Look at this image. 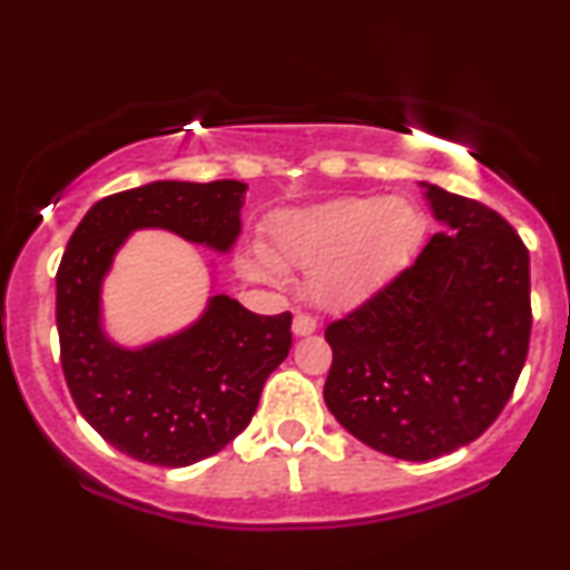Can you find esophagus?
Wrapping results in <instances>:
<instances>
[{
	"mask_svg": "<svg viewBox=\"0 0 570 570\" xmlns=\"http://www.w3.org/2000/svg\"><path fill=\"white\" fill-rule=\"evenodd\" d=\"M318 328V324H315V318H311V315H294L292 321V334L294 337H311V334Z\"/></svg>",
	"mask_w": 570,
	"mask_h": 570,
	"instance_id": "obj_1",
	"label": "esophagus"
}]
</instances>
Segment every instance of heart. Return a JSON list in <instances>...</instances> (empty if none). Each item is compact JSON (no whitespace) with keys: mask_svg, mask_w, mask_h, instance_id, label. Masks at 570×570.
I'll return each mask as SVG.
<instances>
[{"mask_svg":"<svg viewBox=\"0 0 570 570\" xmlns=\"http://www.w3.org/2000/svg\"><path fill=\"white\" fill-rule=\"evenodd\" d=\"M265 249L242 257V271L278 286L281 267L307 273V297L324 311H351L385 289L428 236L424 212L403 196H345L273 217Z\"/></svg>","mask_w":570,"mask_h":570,"instance_id":"1","label":"heart"}]
</instances>
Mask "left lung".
I'll return each instance as SVG.
<instances>
[{"mask_svg": "<svg viewBox=\"0 0 570 570\" xmlns=\"http://www.w3.org/2000/svg\"><path fill=\"white\" fill-rule=\"evenodd\" d=\"M420 188L441 228L414 265L326 326L328 411L361 443L406 462L483 435L531 337L528 249L515 230L481 202Z\"/></svg>", "mask_w": 570, "mask_h": 570, "instance_id": "obj_1", "label": "left lung"}]
</instances>
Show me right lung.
I'll use <instances>...</instances> for the list:
<instances>
[{"label":"right lung","instance_id":"add662e5","mask_svg":"<svg viewBox=\"0 0 570 570\" xmlns=\"http://www.w3.org/2000/svg\"><path fill=\"white\" fill-rule=\"evenodd\" d=\"M238 180H156L100 198L68 238L55 276L60 363L81 416L121 454L159 468L202 462L249 424L265 380L292 347V315H257L212 292L167 337L121 345L108 334L102 284L127 238L169 230L228 255L242 233Z\"/></svg>","mask_w":570,"mask_h":570}]
</instances>
